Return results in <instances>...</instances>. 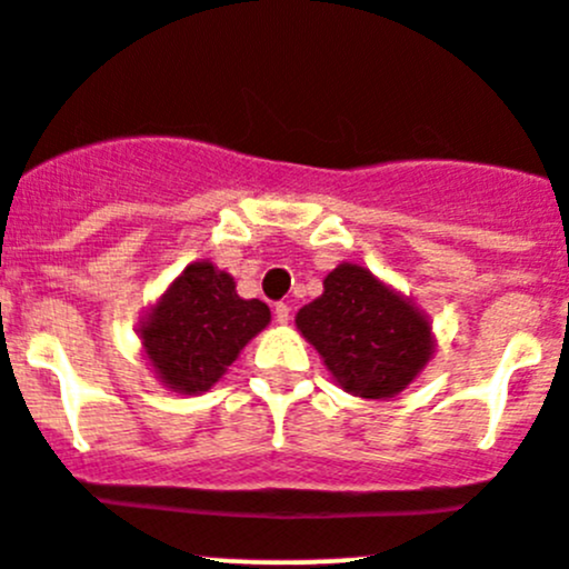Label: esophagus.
<instances>
[{
	"mask_svg": "<svg viewBox=\"0 0 569 569\" xmlns=\"http://www.w3.org/2000/svg\"><path fill=\"white\" fill-rule=\"evenodd\" d=\"M291 320V309L289 306H286V302H278V306H274V322H280V326H286V322Z\"/></svg>",
	"mask_w": 569,
	"mask_h": 569,
	"instance_id": "1",
	"label": "esophagus"
}]
</instances>
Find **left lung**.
<instances>
[{"label":"left lung","instance_id":"8db88e82","mask_svg":"<svg viewBox=\"0 0 569 569\" xmlns=\"http://www.w3.org/2000/svg\"><path fill=\"white\" fill-rule=\"evenodd\" d=\"M328 373L350 396L396 398L435 357L432 322L407 295L359 263H339L295 317Z\"/></svg>","mask_w":569,"mask_h":569}]
</instances>
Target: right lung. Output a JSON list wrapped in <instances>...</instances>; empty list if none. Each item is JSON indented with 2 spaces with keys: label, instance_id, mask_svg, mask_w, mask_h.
I'll return each mask as SVG.
<instances>
[{
  "label": "right lung",
  "instance_id": "add662e5",
  "mask_svg": "<svg viewBox=\"0 0 569 569\" xmlns=\"http://www.w3.org/2000/svg\"><path fill=\"white\" fill-rule=\"evenodd\" d=\"M269 320L267 302L243 300L232 274L193 260L146 311L137 337L148 368L168 390L199 396L219 385Z\"/></svg>",
  "mask_w": 569,
  "mask_h": 569
}]
</instances>
